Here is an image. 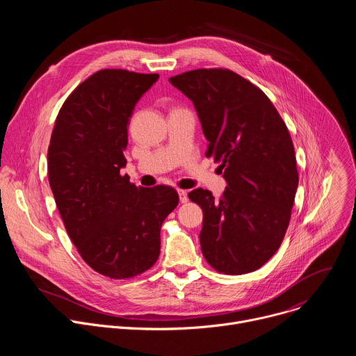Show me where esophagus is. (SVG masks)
Here are the masks:
<instances>
[{
  "label": "esophagus",
  "mask_w": 356,
  "mask_h": 356,
  "mask_svg": "<svg viewBox=\"0 0 356 356\" xmlns=\"http://www.w3.org/2000/svg\"><path fill=\"white\" fill-rule=\"evenodd\" d=\"M179 193V198L181 202H187L188 201V197H187V191L186 190H177Z\"/></svg>",
  "instance_id": "34e87169"
}]
</instances>
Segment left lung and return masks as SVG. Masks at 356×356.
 Returning a JSON list of instances; mask_svg holds the SVG:
<instances>
[{
  "instance_id": "8db88e82",
  "label": "left lung",
  "mask_w": 356,
  "mask_h": 356,
  "mask_svg": "<svg viewBox=\"0 0 356 356\" xmlns=\"http://www.w3.org/2000/svg\"><path fill=\"white\" fill-rule=\"evenodd\" d=\"M169 81L193 101L209 140L207 158L224 169L216 201L195 188L188 198L204 213L201 252L218 272L245 275L279 249L298 186L294 146L268 95L227 69H197Z\"/></svg>"
}]
</instances>
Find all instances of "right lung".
Wrapping results in <instances>:
<instances>
[{
    "label": "right lung",
    "mask_w": 356,
    "mask_h": 356,
    "mask_svg": "<svg viewBox=\"0 0 356 356\" xmlns=\"http://www.w3.org/2000/svg\"><path fill=\"white\" fill-rule=\"evenodd\" d=\"M159 74L104 69L65 101L47 149V175L65 228L83 261L111 279L155 265L161 227L177 207L169 186L136 187L121 176L128 124Z\"/></svg>",
    "instance_id": "right-lung-1"
}]
</instances>
